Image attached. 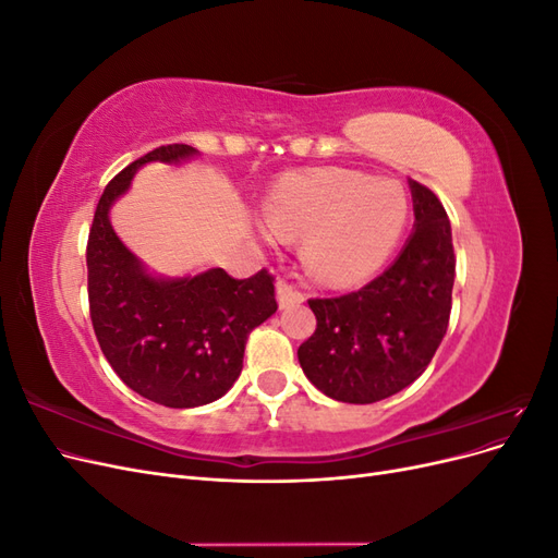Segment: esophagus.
I'll use <instances>...</instances> for the list:
<instances>
[{"instance_id": "esophagus-1", "label": "esophagus", "mask_w": 558, "mask_h": 558, "mask_svg": "<svg viewBox=\"0 0 558 558\" xmlns=\"http://www.w3.org/2000/svg\"><path fill=\"white\" fill-rule=\"evenodd\" d=\"M277 298H279V307H293L305 300V293H302L295 283L279 279L277 281Z\"/></svg>"}]
</instances>
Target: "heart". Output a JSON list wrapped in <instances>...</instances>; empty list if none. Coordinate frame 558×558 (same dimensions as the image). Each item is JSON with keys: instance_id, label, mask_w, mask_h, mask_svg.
Returning a JSON list of instances; mask_svg holds the SVG:
<instances>
[{"instance_id": "obj_1", "label": "heart", "mask_w": 558, "mask_h": 558, "mask_svg": "<svg viewBox=\"0 0 558 558\" xmlns=\"http://www.w3.org/2000/svg\"><path fill=\"white\" fill-rule=\"evenodd\" d=\"M263 214L277 238L302 240V260L314 277L351 283L391 256L408 226L410 199L398 181L316 170L279 181Z\"/></svg>"}]
</instances>
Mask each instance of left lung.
Masks as SVG:
<instances>
[{"instance_id":"obj_1","label":"left lung","mask_w":558,"mask_h":558,"mask_svg":"<svg viewBox=\"0 0 558 558\" xmlns=\"http://www.w3.org/2000/svg\"><path fill=\"white\" fill-rule=\"evenodd\" d=\"M414 232L396 263L361 291L307 300L316 330L300 344L307 379L328 398L369 404L410 386L449 326L456 256L442 202L410 181Z\"/></svg>"}]
</instances>
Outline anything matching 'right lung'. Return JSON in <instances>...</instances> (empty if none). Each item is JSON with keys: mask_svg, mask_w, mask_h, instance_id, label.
Masks as SVG:
<instances>
[{"mask_svg": "<svg viewBox=\"0 0 558 558\" xmlns=\"http://www.w3.org/2000/svg\"><path fill=\"white\" fill-rule=\"evenodd\" d=\"M193 154L189 144H167L118 172L97 202L86 246L88 305L99 349L132 391L177 410L221 398L242 373L251 330L277 312L275 277L265 267L248 279L216 267L160 281L148 277L116 238L109 207L125 193L137 167Z\"/></svg>", "mask_w": 558, "mask_h": 558, "instance_id": "right-lung-1", "label": "right lung"}]
</instances>
